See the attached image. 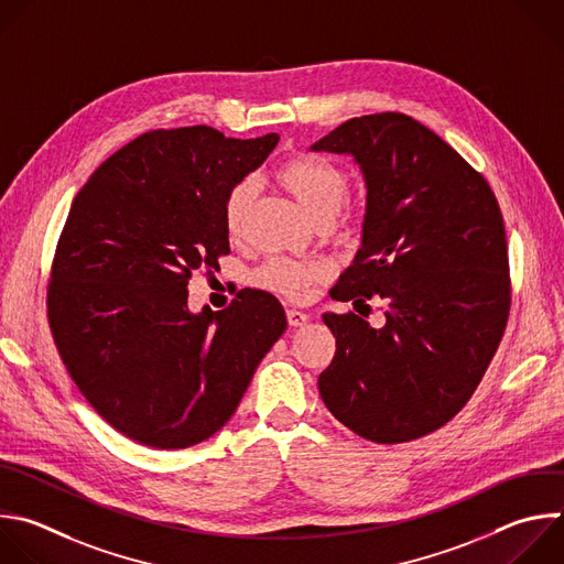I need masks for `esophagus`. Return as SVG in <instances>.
Instances as JSON below:
<instances>
[{"instance_id": "obj_1", "label": "esophagus", "mask_w": 564, "mask_h": 564, "mask_svg": "<svg viewBox=\"0 0 564 564\" xmlns=\"http://www.w3.org/2000/svg\"><path fill=\"white\" fill-rule=\"evenodd\" d=\"M285 316H288V323H290L292 327H301V325L310 318L303 310H288V312H285Z\"/></svg>"}]
</instances>
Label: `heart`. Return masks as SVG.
I'll use <instances>...</instances> for the list:
<instances>
[{"instance_id": "heart-1", "label": "heart", "mask_w": 564, "mask_h": 564, "mask_svg": "<svg viewBox=\"0 0 564 564\" xmlns=\"http://www.w3.org/2000/svg\"><path fill=\"white\" fill-rule=\"evenodd\" d=\"M274 181L314 226L321 221H332L349 193L347 172L340 165L314 154L285 159L274 170ZM252 197L254 187L248 178L237 181L228 191L224 199V230L230 239L241 235ZM329 272V265L323 261L296 263L290 259H270L263 268H259L254 281L290 299H301L312 283L325 281Z\"/></svg>"}]
</instances>
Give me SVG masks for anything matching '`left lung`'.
Segmentation results:
<instances>
[{
    "instance_id": "1",
    "label": "left lung",
    "mask_w": 564,
    "mask_h": 564,
    "mask_svg": "<svg viewBox=\"0 0 564 564\" xmlns=\"http://www.w3.org/2000/svg\"><path fill=\"white\" fill-rule=\"evenodd\" d=\"M351 154L367 185L362 248L332 296L388 301L373 329L323 314L336 336L318 377L325 408L371 443H408L452 421L502 338L509 257L502 213L485 176L403 112L354 117L312 145Z\"/></svg>"
}]
</instances>
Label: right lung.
I'll use <instances>...</instances> for the list:
<instances>
[{
    "label": "right lung",
    "instance_id": "right-lung-1",
    "mask_svg": "<svg viewBox=\"0 0 564 564\" xmlns=\"http://www.w3.org/2000/svg\"><path fill=\"white\" fill-rule=\"evenodd\" d=\"M276 143V132L150 130L70 206L48 281L51 332L93 410L134 443L185 449L219 432L288 327L263 290H241L221 312L187 310L193 272L230 252L228 191Z\"/></svg>",
    "mask_w": 564,
    "mask_h": 564
}]
</instances>
